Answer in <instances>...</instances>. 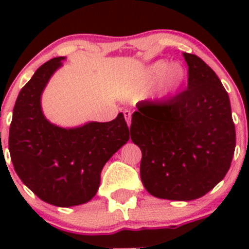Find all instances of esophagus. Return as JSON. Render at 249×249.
Segmentation results:
<instances>
[{"label":"esophagus","mask_w":249,"mask_h":249,"mask_svg":"<svg viewBox=\"0 0 249 249\" xmlns=\"http://www.w3.org/2000/svg\"><path fill=\"white\" fill-rule=\"evenodd\" d=\"M124 117H125V120H126V123H127V125H131V112H130V110H124Z\"/></svg>","instance_id":"esophagus-1"}]
</instances>
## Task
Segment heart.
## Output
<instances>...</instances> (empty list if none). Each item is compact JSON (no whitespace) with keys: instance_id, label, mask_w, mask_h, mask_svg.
<instances>
[{"instance_id":"obj_1","label":"heart","mask_w":249,"mask_h":249,"mask_svg":"<svg viewBox=\"0 0 249 249\" xmlns=\"http://www.w3.org/2000/svg\"><path fill=\"white\" fill-rule=\"evenodd\" d=\"M147 77L149 83L161 81L165 94H173L182 87L185 79V71L180 65H171L166 60H160L148 67Z\"/></svg>"}]
</instances>
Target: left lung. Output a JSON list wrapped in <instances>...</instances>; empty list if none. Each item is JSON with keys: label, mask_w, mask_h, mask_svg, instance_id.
<instances>
[{"label": "left lung", "mask_w": 249, "mask_h": 249, "mask_svg": "<svg viewBox=\"0 0 249 249\" xmlns=\"http://www.w3.org/2000/svg\"><path fill=\"white\" fill-rule=\"evenodd\" d=\"M188 89L166 101H141L131 140L142 152L140 173L150 195L199 199L229 171L236 132L229 95L203 60L183 53Z\"/></svg>", "instance_id": "obj_1"}]
</instances>
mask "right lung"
Instances as JSON below:
<instances>
[{"label":"right lung","instance_id":"1","mask_svg":"<svg viewBox=\"0 0 249 249\" xmlns=\"http://www.w3.org/2000/svg\"><path fill=\"white\" fill-rule=\"evenodd\" d=\"M65 56L42 65L20 90L9 127V152L21 182L44 202L59 207L96 195L105 164L130 139L124 114L112 122L60 127L44 117L41 96Z\"/></svg>","mask_w":249,"mask_h":249}]
</instances>
